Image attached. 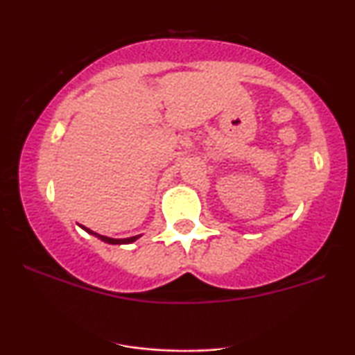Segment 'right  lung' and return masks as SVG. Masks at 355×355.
<instances>
[{
	"label": "right lung",
	"mask_w": 355,
	"mask_h": 355,
	"mask_svg": "<svg viewBox=\"0 0 355 355\" xmlns=\"http://www.w3.org/2000/svg\"><path fill=\"white\" fill-rule=\"evenodd\" d=\"M81 229H83L85 232H88V234L95 235V237H98L100 240H103L105 243H112V245H121V243H132V242H135L138 237H140V235H135V237H128V239H112V237H105V235L96 234V232L89 230V229H87V227H83V225H81Z\"/></svg>",
	"instance_id": "1"
}]
</instances>
